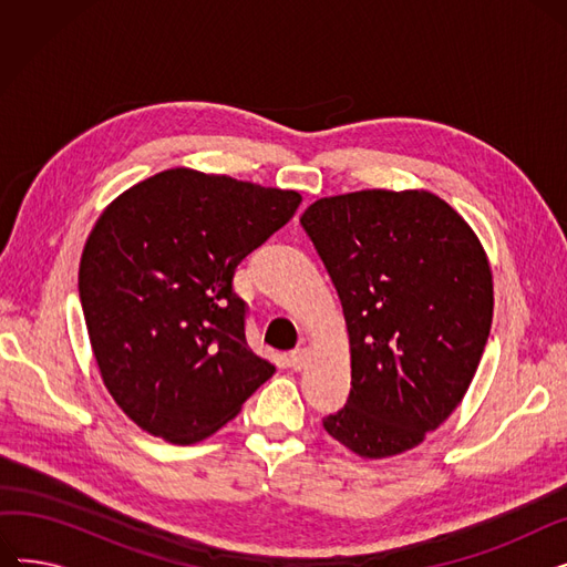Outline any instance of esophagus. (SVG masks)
<instances>
[{"label":"esophagus","instance_id":"1","mask_svg":"<svg viewBox=\"0 0 567 567\" xmlns=\"http://www.w3.org/2000/svg\"><path fill=\"white\" fill-rule=\"evenodd\" d=\"M308 359H310V351H308L306 347L293 349V351H289V355H287V361H289V368H291V370H303L306 363H308Z\"/></svg>","mask_w":567,"mask_h":567}]
</instances>
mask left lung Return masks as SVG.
Here are the masks:
<instances>
[{
	"label": "left lung",
	"instance_id": "1",
	"mask_svg": "<svg viewBox=\"0 0 567 567\" xmlns=\"http://www.w3.org/2000/svg\"><path fill=\"white\" fill-rule=\"evenodd\" d=\"M301 225L347 319L351 391L323 430L361 457L419 445L462 402L492 329L485 250L425 190L323 197Z\"/></svg>",
	"mask_w": 567,
	"mask_h": 567
}]
</instances>
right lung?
Here are the masks:
<instances>
[{
	"instance_id": "add662e5",
	"label": "right lung",
	"mask_w": 567,
	"mask_h": 567,
	"mask_svg": "<svg viewBox=\"0 0 567 567\" xmlns=\"http://www.w3.org/2000/svg\"><path fill=\"white\" fill-rule=\"evenodd\" d=\"M299 204L293 190L176 167L105 208L82 252L80 303L107 391L142 430L202 441L276 372L248 347L231 282Z\"/></svg>"
}]
</instances>
